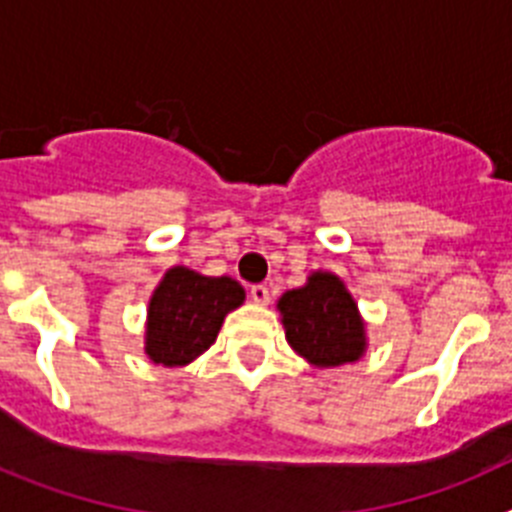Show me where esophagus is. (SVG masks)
I'll return each mask as SVG.
<instances>
[{
    "instance_id": "esophagus-1",
    "label": "esophagus",
    "mask_w": 512,
    "mask_h": 512,
    "mask_svg": "<svg viewBox=\"0 0 512 512\" xmlns=\"http://www.w3.org/2000/svg\"><path fill=\"white\" fill-rule=\"evenodd\" d=\"M251 300L256 302V305H269V300H271L269 287H266V284H253V287H251Z\"/></svg>"
}]
</instances>
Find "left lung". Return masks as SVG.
<instances>
[{
    "instance_id": "left-lung-1",
    "label": "left lung",
    "mask_w": 512,
    "mask_h": 512,
    "mask_svg": "<svg viewBox=\"0 0 512 512\" xmlns=\"http://www.w3.org/2000/svg\"><path fill=\"white\" fill-rule=\"evenodd\" d=\"M277 307L289 346L312 366H341L364 356V320L336 274L312 271L305 287L284 292Z\"/></svg>"
}]
</instances>
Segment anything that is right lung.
<instances>
[{
	"mask_svg": "<svg viewBox=\"0 0 512 512\" xmlns=\"http://www.w3.org/2000/svg\"><path fill=\"white\" fill-rule=\"evenodd\" d=\"M246 292L230 277H202L174 266L148 302L146 354L153 364L187 366L215 343L225 315L241 307Z\"/></svg>",
	"mask_w": 512,
	"mask_h": 512,
	"instance_id": "1",
	"label": "right lung"
}]
</instances>
